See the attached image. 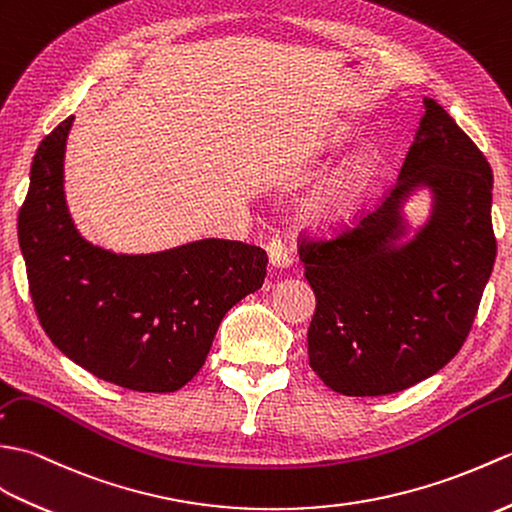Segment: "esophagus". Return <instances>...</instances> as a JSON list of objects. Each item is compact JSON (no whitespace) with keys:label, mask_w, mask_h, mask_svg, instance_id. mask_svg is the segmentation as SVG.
Returning a JSON list of instances; mask_svg holds the SVG:
<instances>
[{"label":"esophagus","mask_w":512,"mask_h":512,"mask_svg":"<svg viewBox=\"0 0 512 512\" xmlns=\"http://www.w3.org/2000/svg\"><path fill=\"white\" fill-rule=\"evenodd\" d=\"M267 256H269V265L276 267V269H287L293 265V258L289 254V249L285 247V243L280 241H269L267 243Z\"/></svg>","instance_id":"1"}]
</instances>
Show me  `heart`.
I'll list each match as a JSON object with an SVG mask.
<instances>
[{
	"instance_id": "1",
	"label": "heart",
	"mask_w": 512,
	"mask_h": 512,
	"mask_svg": "<svg viewBox=\"0 0 512 512\" xmlns=\"http://www.w3.org/2000/svg\"><path fill=\"white\" fill-rule=\"evenodd\" d=\"M344 140L346 131L335 129L326 138V146L335 149ZM377 164L379 157L372 146H361L355 153H350L300 199V221L311 230H331L346 221L361 197L366 195L370 181L377 173Z\"/></svg>"
}]
</instances>
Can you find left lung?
Listing matches in <instances>:
<instances>
[{"instance_id":"obj_1","label":"left lung","mask_w":512,"mask_h":512,"mask_svg":"<svg viewBox=\"0 0 512 512\" xmlns=\"http://www.w3.org/2000/svg\"><path fill=\"white\" fill-rule=\"evenodd\" d=\"M390 195L333 241H302L315 293L309 363L328 388L381 396L412 388L458 355L491 278L493 173L436 100L423 98ZM430 197L414 226L406 203Z\"/></svg>"}]
</instances>
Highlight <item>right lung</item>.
<instances>
[{
  "instance_id": "add662e5",
  "label": "right lung",
  "mask_w": 512,
  "mask_h": 512,
  "mask_svg": "<svg viewBox=\"0 0 512 512\" xmlns=\"http://www.w3.org/2000/svg\"><path fill=\"white\" fill-rule=\"evenodd\" d=\"M74 116L45 138L19 210V247L43 331L94 377L135 392H175L201 370L225 313L263 287L265 249L199 238L124 254L78 232L65 199Z\"/></svg>"
}]
</instances>
